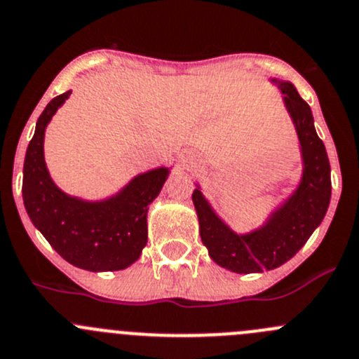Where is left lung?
I'll use <instances>...</instances> for the list:
<instances>
[{"label": "left lung", "instance_id": "left-lung-1", "mask_svg": "<svg viewBox=\"0 0 359 359\" xmlns=\"http://www.w3.org/2000/svg\"><path fill=\"white\" fill-rule=\"evenodd\" d=\"M272 82L279 86L284 95V103L300 140L304 175L297 191L268 217L266 224L247 235L229 229L215 215L200 189L193 193L201 242L219 266L236 273L273 270L290 261L321 224L332 198L328 154L316 133L311 107L300 98L293 83L276 79Z\"/></svg>", "mask_w": 359, "mask_h": 359}]
</instances>
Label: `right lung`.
Masks as SVG:
<instances>
[{"instance_id":"right-lung-1","label":"right lung","mask_w":359,"mask_h":359,"mask_svg":"<svg viewBox=\"0 0 359 359\" xmlns=\"http://www.w3.org/2000/svg\"><path fill=\"white\" fill-rule=\"evenodd\" d=\"M72 91L55 96L36 121L26 151L22 200L27 215L73 266L114 272L130 266L147 243V210L161 191L168 168L135 177L121 193L103 201L68 196L52 182L43 158L45 128Z\"/></svg>"}]
</instances>
